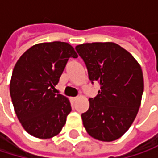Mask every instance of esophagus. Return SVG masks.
I'll return each mask as SVG.
<instances>
[{
	"instance_id": "esophagus-1",
	"label": "esophagus",
	"mask_w": 158,
	"mask_h": 158,
	"mask_svg": "<svg viewBox=\"0 0 158 158\" xmlns=\"http://www.w3.org/2000/svg\"><path fill=\"white\" fill-rule=\"evenodd\" d=\"M78 100V97H73V98H71V101L72 102H76Z\"/></svg>"
}]
</instances>
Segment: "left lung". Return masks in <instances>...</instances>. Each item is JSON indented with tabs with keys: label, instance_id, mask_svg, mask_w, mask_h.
Here are the masks:
<instances>
[{
	"label": "left lung",
	"instance_id": "left-lung-1",
	"mask_svg": "<svg viewBox=\"0 0 158 158\" xmlns=\"http://www.w3.org/2000/svg\"><path fill=\"white\" fill-rule=\"evenodd\" d=\"M76 50L91 83L101 85L98 95L89 99V110L81 114L83 125L97 140H117L130 128L139 110L142 69L128 51L115 43H87Z\"/></svg>",
	"mask_w": 158,
	"mask_h": 158
}]
</instances>
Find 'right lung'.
<instances>
[{"label":"right lung","instance_id":"1","mask_svg":"<svg viewBox=\"0 0 158 158\" xmlns=\"http://www.w3.org/2000/svg\"><path fill=\"white\" fill-rule=\"evenodd\" d=\"M69 57H78L74 48L56 41L33 46L16 62L10 94L18 120L35 137L58 135L71 111L69 99L53 92Z\"/></svg>","mask_w":158,"mask_h":158}]
</instances>
